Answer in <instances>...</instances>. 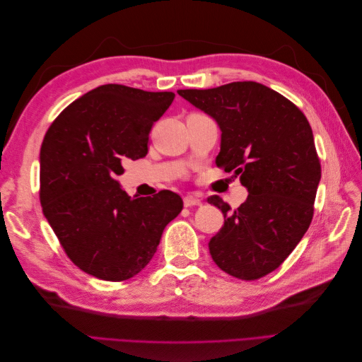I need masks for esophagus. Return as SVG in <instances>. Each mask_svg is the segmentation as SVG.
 Listing matches in <instances>:
<instances>
[{
    "mask_svg": "<svg viewBox=\"0 0 362 362\" xmlns=\"http://www.w3.org/2000/svg\"><path fill=\"white\" fill-rule=\"evenodd\" d=\"M202 202H201V199L198 198V196H193V194H187V196H184V206H198V205H201Z\"/></svg>",
    "mask_w": 362,
    "mask_h": 362,
    "instance_id": "34e87169",
    "label": "esophagus"
}]
</instances>
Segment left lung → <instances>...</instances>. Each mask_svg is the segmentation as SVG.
<instances>
[{
    "mask_svg": "<svg viewBox=\"0 0 362 362\" xmlns=\"http://www.w3.org/2000/svg\"><path fill=\"white\" fill-rule=\"evenodd\" d=\"M221 127L217 168L240 175L247 199L233 211L208 198L225 223L208 243L228 275L254 281L278 269L298 246L314 214L322 177L308 119L286 96L255 81L178 90Z\"/></svg>",
    "mask_w": 362,
    "mask_h": 362,
    "instance_id": "obj_1",
    "label": "left lung"
}]
</instances>
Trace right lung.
<instances>
[{
  "instance_id": "obj_1",
  "label": "right lung",
  "mask_w": 362,
  "mask_h": 362,
  "mask_svg": "<svg viewBox=\"0 0 362 362\" xmlns=\"http://www.w3.org/2000/svg\"><path fill=\"white\" fill-rule=\"evenodd\" d=\"M173 98L104 84L64 108L43 137V214L69 259L98 279L137 275L182 210L180 194L170 190L131 198L116 181L125 161L148 154L151 128Z\"/></svg>"
}]
</instances>
